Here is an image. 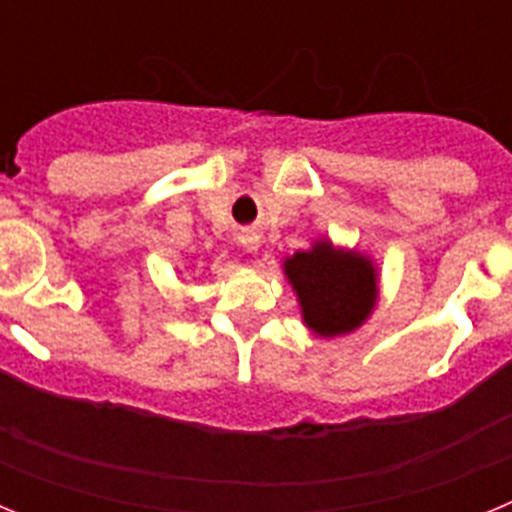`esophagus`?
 <instances>
[{
    "instance_id": "obj_1",
    "label": "esophagus",
    "mask_w": 512,
    "mask_h": 512,
    "mask_svg": "<svg viewBox=\"0 0 512 512\" xmlns=\"http://www.w3.org/2000/svg\"><path fill=\"white\" fill-rule=\"evenodd\" d=\"M241 246L246 248V251L256 253L261 248V235L256 233V230H243V233H241Z\"/></svg>"
}]
</instances>
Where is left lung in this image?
Here are the masks:
<instances>
[{
	"mask_svg": "<svg viewBox=\"0 0 512 512\" xmlns=\"http://www.w3.org/2000/svg\"><path fill=\"white\" fill-rule=\"evenodd\" d=\"M284 277L295 289L302 323L320 338L354 333L379 300V277L366 253L333 246L323 238L284 259Z\"/></svg>",
	"mask_w": 512,
	"mask_h": 512,
	"instance_id": "obj_1",
	"label": "left lung"
}]
</instances>
